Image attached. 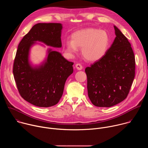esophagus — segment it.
Masks as SVG:
<instances>
[{
    "label": "esophagus",
    "mask_w": 148,
    "mask_h": 148,
    "mask_svg": "<svg viewBox=\"0 0 148 148\" xmlns=\"http://www.w3.org/2000/svg\"><path fill=\"white\" fill-rule=\"evenodd\" d=\"M75 67L78 70H81L82 69V66L81 64H79V63H77V64H75Z\"/></svg>",
    "instance_id": "34e87169"
}]
</instances>
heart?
Returning <instances> with one entry per match:
<instances>
[{
	"instance_id": "obj_1",
	"label": "heart",
	"mask_w": 148,
	"mask_h": 148,
	"mask_svg": "<svg viewBox=\"0 0 148 148\" xmlns=\"http://www.w3.org/2000/svg\"><path fill=\"white\" fill-rule=\"evenodd\" d=\"M110 41L109 34L105 30L88 28L74 32L71 36V40L64 42L63 48L69 56L77 54L78 48H81L84 58L89 61H95L106 53Z\"/></svg>"
}]
</instances>
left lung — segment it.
Here are the masks:
<instances>
[{
	"label": "left lung",
	"instance_id": "obj_1",
	"mask_svg": "<svg viewBox=\"0 0 148 148\" xmlns=\"http://www.w3.org/2000/svg\"><path fill=\"white\" fill-rule=\"evenodd\" d=\"M116 37L99 60L87 67L88 94L98 107H111L127 97L135 74V59L131 43L114 26Z\"/></svg>",
	"mask_w": 148,
	"mask_h": 148
}]
</instances>
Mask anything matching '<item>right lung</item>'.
<instances>
[{
    "mask_svg": "<svg viewBox=\"0 0 148 148\" xmlns=\"http://www.w3.org/2000/svg\"><path fill=\"white\" fill-rule=\"evenodd\" d=\"M61 30L60 23H37L18 46L13 67L17 88L21 97L37 107H50L59 102L66 79L73 73L74 62L49 50L44 64L33 68L29 62V50L36 41L61 47Z\"/></svg>",
    "mask_w": 148,
    "mask_h": 148,
    "instance_id": "right-lung-1",
    "label": "right lung"
}]
</instances>
